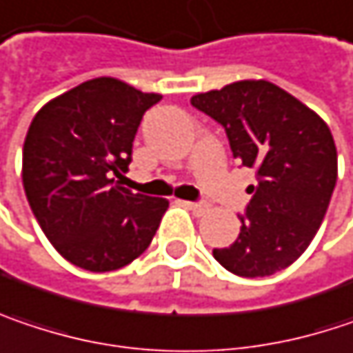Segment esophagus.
Returning <instances> with one entry per match:
<instances>
[{"mask_svg":"<svg viewBox=\"0 0 353 353\" xmlns=\"http://www.w3.org/2000/svg\"><path fill=\"white\" fill-rule=\"evenodd\" d=\"M183 204L192 210L194 214H204V212H208V204H204V202H183Z\"/></svg>","mask_w":353,"mask_h":353,"instance_id":"obj_1","label":"esophagus"}]
</instances>
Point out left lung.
Here are the masks:
<instances>
[{"label":"left lung","instance_id":"8db88e82","mask_svg":"<svg viewBox=\"0 0 353 353\" xmlns=\"http://www.w3.org/2000/svg\"><path fill=\"white\" fill-rule=\"evenodd\" d=\"M220 123L232 155L256 170L241 234L214 259L239 276H269L293 265L319 230L337 179L325 121L269 81H241L192 97Z\"/></svg>","mask_w":353,"mask_h":353}]
</instances>
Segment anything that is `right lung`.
Masks as SVG:
<instances>
[{
    "mask_svg": "<svg viewBox=\"0 0 353 353\" xmlns=\"http://www.w3.org/2000/svg\"><path fill=\"white\" fill-rule=\"evenodd\" d=\"M159 101L161 94L101 77L52 99L28 129L26 198L52 246L84 271L133 263L170 206L114 179L129 170L139 123Z\"/></svg>",
    "mask_w": 353,
    "mask_h": 353,
    "instance_id": "1",
    "label": "right lung"
}]
</instances>
